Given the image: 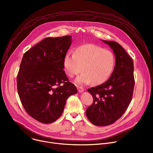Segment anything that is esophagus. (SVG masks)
Here are the masks:
<instances>
[{"label":"esophagus","instance_id":"obj_1","mask_svg":"<svg viewBox=\"0 0 153 153\" xmlns=\"http://www.w3.org/2000/svg\"><path fill=\"white\" fill-rule=\"evenodd\" d=\"M77 90H78L79 92L81 93V92H82L84 91V88L82 87H81V86H78V87H77Z\"/></svg>","mask_w":153,"mask_h":153}]
</instances>
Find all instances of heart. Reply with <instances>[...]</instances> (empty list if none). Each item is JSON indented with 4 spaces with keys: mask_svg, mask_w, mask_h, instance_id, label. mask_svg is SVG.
I'll return each mask as SVG.
<instances>
[{
    "mask_svg": "<svg viewBox=\"0 0 153 153\" xmlns=\"http://www.w3.org/2000/svg\"><path fill=\"white\" fill-rule=\"evenodd\" d=\"M116 59L114 53L94 44L78 47L75 54L66 53L64 59L65 72L69 77L83 73L76 79L79 84L99 85L108 80L114 70Z\"/></svg>",
    "mask_w": 153,
    "mask_h": 153,
    "instance_id": "heart-1",
    "label": "heart"
}]
</instances>
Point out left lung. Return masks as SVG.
<instances>
[{"label":"left lung","mask_w":153,"mask_h":153,"mask_svg":"<svg viewBox=\"0 0 153 153\" xmlns=\"http://www.w3.org/2000/svg\"><path fill=\"white\" fill-rule=\"evenodd\" d=\"M102 41L113 50L116 65L107 81L88 89L94 101L85 114L92 124L98 126L113 124L123 115L132 99L135 84L132 58L117 42Z\"/></svg>","instance_id":"1"}]
</instances>
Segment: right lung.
Returning <instances> with one entry per match:
<instances>
[{"instance_id": "1", "label": "right lung", "mask_w": 153, "mask_h": 153, "mask_svg": "<svg viewBox=\"0 0 153 153\" xmlns=\"http://www.w3.org/2000/svg\"><path fill=\"white\" fill-rule=\"evenodd\" d=\"M71 42L70 36L47 37L23 56L17 77L18 94L27 114L41 123L56 121L68 98L77 92L63 70Z\"/></svg>"}]
</instances>
